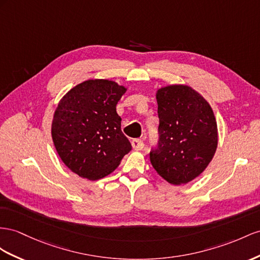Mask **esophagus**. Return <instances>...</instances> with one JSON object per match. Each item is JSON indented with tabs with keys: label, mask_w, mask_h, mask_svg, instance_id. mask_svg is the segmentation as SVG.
<instances>
[{
	"label": "esophagus",
	"mask_w": 260,
	"mask_h": 260,
	"mask_svg": "<svg viewBox=\"0 0 260 260\" xmlns=\"http://www.w3.org/2000/svg\"><path fill=\"white\" fill-rule=\"evenodd\" d=\"M132 146H133V148H134L135 150H142L144 148L145 144H144V142L142 141V139L135 138V139H133V141H132Z\"/></svg>",
	"instance_id": "34e87169"
}]
</instances>
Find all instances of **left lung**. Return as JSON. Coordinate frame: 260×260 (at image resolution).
I'll return each mask as SVG.
<instances>
[{
	"mask_svg": "<svg viewBox=\"0 0 260 260\" xmlns=\"http://www.w3.org/2000/svg\"><path fill=\"white\" fill-rule=\"evenodd\" d=\"M159 139L152 167L172 184L188 183L208 167L217 147V125L210 104L188 85L157 91Z\"/></svg>",
	"mask_w": 260,
	"mask_h": 260,
	"instance_id": "1",
	"label": "left lung"
}]
</instances>
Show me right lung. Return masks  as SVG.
I'll return each instance as SVG.
<instances>
[{"label":"right lung","instance_id":"obj_1","mask_svg":"<svg viewBox=\"0 0 260 260\" xmlns=\"http://www.w3.org/2000/svg\"><path fill=\"white\" fill-rule=\"evenodd\" d=\"M125 92V86L110 80H88L59 102L51 124L52 141L63 164L79 177L98 180L108 176L131 151L116 113Z\"/></svg>","mask_w":260,"mask_h":260}]
</instances>
